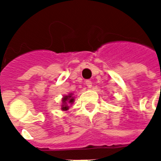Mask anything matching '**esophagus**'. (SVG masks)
Returning <instances> with one entry per match:
<instances>
[{
    "instance_id": "1",
    "label": "esophagus",
    "mask_w": 161,
    "mask_h": 161,
    "mask_svg": "<svg viewBox=\"0 0 161 161\" xmlns=\"http://www.w3.org/2000/svg\"><path fill=\"white\" fill-rule=\"evenodd\" d=\"M85 84H86V86L88 88H91V86H92V82L91 80H86L85 81Z\"/></svg>"
}]
</instances>
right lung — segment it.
<instances>
[{
  "instance_id": "add662e5",
  "label": "right lung",
  "mask_w": 161,
  "mask_h": 161,
  "mask_svg": "<svg viewBox=\"0 0 161 161\" xmlns=\"http://www.w3.org/2000/svg\"><path fill=\"white\" fill-rule=\"evenodd\" d=\"M72 95L70 94L69 96H65L63 98V105H62V109L63 110H67L69 108V103H72L74 101V97H71Z\"/></svg>"
}]
</instances>
